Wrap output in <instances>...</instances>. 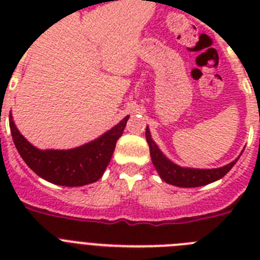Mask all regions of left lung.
<instances>
[{
    "label": "left lung",
    "instance_id": "left-lung-1",
    "mask_svg": "<svg viewBox=\"0 0 260 260\" xmlns=\"http://www.w3.org/2000/svg\"><path fill=\"white\" fill-rule=\"evenodd\" d=\"M146 139L150 146V153L156 171L160 174L162 181L178 187H198V186L208 185L211 182L220 180L231 171L238 157L231 164L216 169H192V168H182L172 162L164 153L158 150L150 134V128H146Z\"/></svg>",
    "mask_w": 260,
    "mask_h": 260
}]
</instances>
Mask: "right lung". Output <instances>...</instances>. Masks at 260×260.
I'll list each match as a JSON object with an SVG mask.
<instances>
[{
  "label": "right lung",
  "mask_w": 260,
  "mask_h": 260,
  "mask_svg": "<svg viewBox=\"0 0 260 260\" xmlns=\"http://www.w3.org/2000/svg\"><path fill=\"white\" fill-rule=\"evenodd\" d=\"M11 137L27 165L45 181L61 186H83L102 178L128 116L96 141L73 150L41 151L32 146L17 128L10 114Z\"/></svg>",
  "instance_id": "obj_1"
}]
</instances>
